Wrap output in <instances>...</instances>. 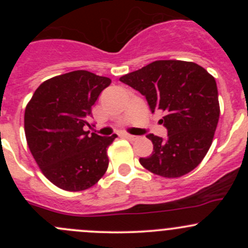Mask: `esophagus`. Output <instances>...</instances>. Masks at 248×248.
<instances>
[{"instance_id":"esophagus-1","label":"esophagus","mask_w":248,"mask_h":248,"mask_svg":"<svg viewBox=\"0 0 248 248\" xmlns=\"http://www.w3.org/2000/svg\"><path fill=\"white\" fill-rule=\"evenodd\" d=\"M124 137L126 139H128V140H137V139H138V137H137V136H132V134H128V133H124Z\"/></svg>"}]
</instances>
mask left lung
I'll list each match as a JSON object with an SVG mask.
<instances>
[{
  "instance_id": "1",
  "label": "left lung",
  "mask_w": 248,
  "mask_h": 248,
  "mask_svg": "<svg viewBox=\"0 0 248 248\" xmlns=\"http://www.w3.org/2000/svg\"><path fill=\"white\" fill-rule=\"evenodd\" d=\"M145 96L168 138L149 134L154 151L139 162L162 177H180L198 167L209 151L219 119L218 91L215 78L194 62L159 60L120 78Z\"/></svg>"
}]
</instances>
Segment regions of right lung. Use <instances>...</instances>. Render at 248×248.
Returning a JSON list of instances; mask_svg holds the SVG:
<instances>
[{
  "label": "right lung",
  "mask_w": 248,
  "mask_h": 248,
  "mask_svg": "<svg viewBox=\"0 0 248 248\" xmlns=\"http://www.w3.org/2000/svg\"><path fill=\"white\" fill-rule=\"evenodd\" d=\"M111 80L74 71L46 80L25 109V136L44 176L59 188L79 192L106 174L107 151L116 138L85 131L92 106Z\"/></svg>",
  "instance_id": "1"
}]
</instances>
